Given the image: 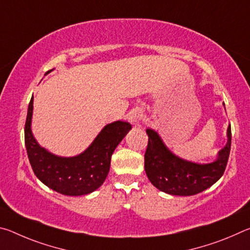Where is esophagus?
<instances>
[{"label":"esophagus","mask_w":250,"mask_h":250,"mask_svg":"<svg viewBox=\"0 0 250 250\" xmlns=\"http://www.w3.org/2000/svg\"><path fill=\"white\" fill-rule=\"evenodd\" d=\"M142 118H143V112L141 111V110L135 109V110H133V111H131L129 113L128 119H129L131 125H140L141 120H142Z\"/></svg>","instance_id":"obj_1"}]
</instances>
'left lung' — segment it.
I'll return each mask as SVG.
<instances>
[{"mask_svg":"<svg viewBox=\"0 0 250 250\" xmlns=\"http://www.w3.org/2000/svg\"><path fill=\"white\" fill-rule=\"evenodd\" d=\"M146 133L149 142L145 170L147 179L160 191L179 196L195 195L210 188L224 174L230 152V125L227 128L226 146L218 151L213 162L203 164L175 155L153 129L146 128Z\"/></svg>","mask_w":250,"mask_h":250,"instance_id":"left-lung-1","label":"left lung"}]
</instances>
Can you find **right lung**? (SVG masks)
I'll use <instances>...</instances> for the list:
<instances>
[{"label":"right lung","mask_w":250,"mask_h":250,"mask_svg":"<svg viewBox=\"0 0 250 250\" xmlns=\"http://www.w3.org/2000/svg\"><path fill=\"white\" fill-rule=\"evenodd\" d=\"M33 101L34 97L29 101L25 122V146L35 175L42 183L62 195H86L99 188L109 173L113 151L131 130V125L120 120L105 125L82 153L59 156L41 146L34 138Z\"/></svg>","instance_id":"1"}]
</instances>
